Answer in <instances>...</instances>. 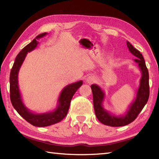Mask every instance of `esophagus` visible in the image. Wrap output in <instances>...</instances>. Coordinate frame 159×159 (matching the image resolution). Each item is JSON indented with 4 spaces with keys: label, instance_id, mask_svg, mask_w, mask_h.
Segmentation results:
<instances>
[{
    "label": "esophagus",
    "instance_id": "esophagus-1",
    "mask_svg": "<svg viewBox=\"0 0 159 159\" xmlns=\"http://www.w3.org/2000/svg\"><path fill=\"white\" fill-rule=\"evenodd\" d=\"M96 80V78L94 76H89L87 78L86 83L89 84H92Z\"/></svg>",
    "mask_w": 159,
    "mask_h": 159
}]
</instances>
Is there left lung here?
<instances>
[{"mask_svg":"<svg viewBox=\"0 0 159 159\" xmlns=\"http://www.w3.org/2000/svg\"><path fill=\"white\" fill-rule=\"evenodd\" d=\"M126 43L129 51L137 57L134 61L138 64L139 67L141 72V77L135 98L128 107V110L125 114L122 116H116L104 109L103 106L104 100L105 98L104 92L96 84L91 85L96 116L101 123L107 126L113 127L123 126L133 122L143 109L149 98V73L143 57L139 50L134 48L129 42H127Z\"/></svg>","mask_w":159,"mask_h":159,"instance_id":"1","label":"left lung"}]
</instances>
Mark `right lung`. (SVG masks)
<instances>
[{"label": "right lung", "mask_w": 159, "mask_h": 159, "mask_svg": "<svg viewBox=\"0 0 159 159\" xmlns=\"http://www.w3.org/2000/svg\"><path fill=\"white\" fill-rule=\"evenodd\" d=\"M48 33H43L38 35L33 41L26 45L17 55L11 70L9 77L10 99L13 107L26 121L38 127L48 126L61 121L66 116L69 110L71 100L74 94L83 85V80L71 83L62 89L60 93L57 105L52 111L36 113L30 111L24 104L18 85V73L27 53L34 50L39 42L38 39L46 36Z\"/></svg>", "instance_id": "obj_1"}]
</instances>
